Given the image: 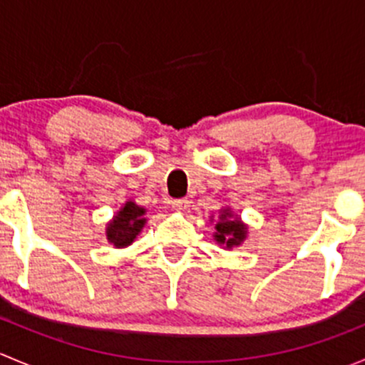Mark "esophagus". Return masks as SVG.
I'll return each instance as SVG.
<instances>
[{"mask_svg": "<svg viewBox=\"0 0 365 365\" xmlns=\"http://www.w3.org/2000/svg\"><path fill=\"white\" fill-rule=\"evenodd\" d=\"M171 205H173V210H176V212H187L190 206V203L187 200H175Z\"/></svg>", "mask_w": 365, "mask_h": 365, "instance_id": "esophagus-1", "label": "esophagus"}]
</instances>
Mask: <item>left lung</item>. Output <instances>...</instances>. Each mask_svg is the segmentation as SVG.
I'll return each instance as SVG.
<instances>
[{
  "instance_id": "left-lung-1",
  "label": "left lung",
  "mask_w": 365,
  "mask_h": 365,
  "mask_svg": "<svg viewBox=\"0 0 365 365\" xmlns=\"http://www.w3.org/2000/svg\"><path fill=\"white\" fill-rule=\"evenodd\" d=\"M215 230V240L219 244H226V247H233V245H240V242L245 238V230L247 227L240 222V220H230L231 213L224 210L222 215L219 217Z\"/></svg>"
}]
</instances>
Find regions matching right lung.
Here are the masks:
<instances>
[{
    "mask_svg": "<svg viewBox=\"0 0 365 365\" xmlns=\"http://www.w3.org/2000/svg\"><path fill=\"white\" fill-rule=\"evenodd\" d=\"M143 215H145V208L134 203L125 205L108 226V240L116 247L130 245L145 226L146 219H143Z\"/></svg>",
    "mask_w": 365,
    "mask_h": 365,
    "instance_id": "1",
    "label": "right lung"
}]
</instances>
